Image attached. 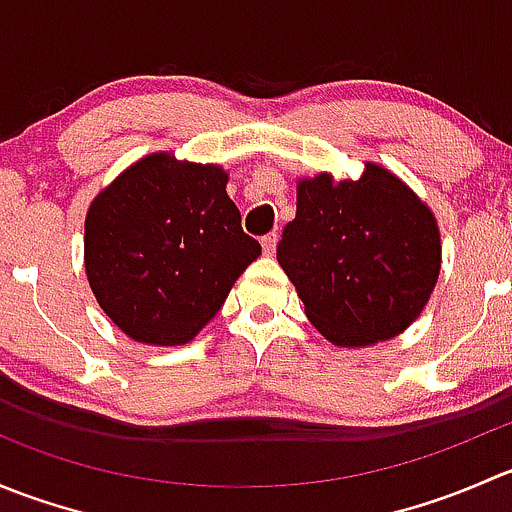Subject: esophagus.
Wrapping results in <instances>:
<instances>
[{"instance_id": "1", "label": "esophagus", "mask_w": 512, "mask_h": 512, "mask_svg": "<svg viewBox=\"0 0 512 512\" xmlns=\"http://www.w3.org/2000/svg\"><path fill=\"white\" fill-rule=\"evenodd\" d=\"M262 250H265V255H275V250H277V232H270V235L262 237Z\"/></svg>"}]
</instances>
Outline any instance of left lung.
I'll return each mask as SVG.
<instances>
[{
  "label": "left lung",
  "instance_id": "8db88e82",
  "mask_svg": "<svg viewBox=\"0 0 512 512\" xmlns=\"http://www.w3.org/2000/svg\"><path fill=\"white\" fill-rule=\"evenodd\" d=\"M277 260L329 342L366 347L421 314L441 270V240L431 210L369 163L356 180L322 173L297 185V218Z\"/></svg>",
  "mask_w": 512,
  "mask_h": 512
}]
</instances>
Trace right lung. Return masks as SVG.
Here are the masks:
<instances>
[{"label": "right lung", "instance_id": "add662e5", "mask_svg": "<svg viewBox=\"0 0 512 512\" xmlns=\"http://www.w3.org/2000/svg\"><path fill=\"white\" fill-rule=\"evenodd\" d=\"M218 165L138 160L91 203L84 260L96 302L136 342L185 344L262 247L242 232Z\"/></svg>", "mask_w": 512, "mask_h": 512}]
</instances>
